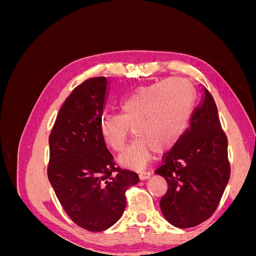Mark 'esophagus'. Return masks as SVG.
<instances>
[{"mask_svg": "<svg viewBox=\"0 0 256 256\" xmlns=\"http://www.w3.org/2000/svg\"><path fill=\"white\" fill-rule=\"evenodd\" d=\"M150 176H152V173H150V172H144V173H141L140 175H138V177H140L141 180H148Z\"/></svg>", "mask_w": 256, "mask_h": 256, "instance_id": "esophagus-1", "label": "esophagus"}]
</instances>
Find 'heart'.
Segmentation results:
<instances>
[{
  "instance_id": "obj_1",
  "label": "heart",
  "mask_w": 256,
  "mask_h": 256,
  "mask_svg": "<svg viewBox=\"0 0 256 256\" xmlns=\"http://www.w3.org/2000/svg\"><path fill=\"white\" fill-rule=\"evenodd\" d=\"M193 90L184 79H168L136 88L122 100L120 115H104L100 134L106 144L120 152L131 128L136 138L118 161L125 168L142 171L152 152H164L180 140L191 118Z\"/></svg>"
}]
</instances>
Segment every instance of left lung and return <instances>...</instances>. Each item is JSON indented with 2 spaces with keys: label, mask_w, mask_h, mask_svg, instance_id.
<instances>
[{
  "label": "left lung",
  "mask_w": 256,
  "mask_h": 256,
  "mask_svg": "<svg viewBox=\"0 0 256 256\" xmlns=\"http://www.w3.org/2000/svg\"><path fill=\"white\" fill-rule=\"evenodd\" d=\"M200 88L203 95L189 127L156 171L168 186L160 200L161 212L178 228L196 226L214 212L230 174L218 109L209 92Z\"/></svg>",
  "instance_id": "8db88e82"
}]
</instances>
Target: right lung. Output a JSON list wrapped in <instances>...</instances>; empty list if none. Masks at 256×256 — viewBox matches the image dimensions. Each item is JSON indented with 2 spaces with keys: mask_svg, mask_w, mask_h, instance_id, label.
<instances>
[{
  "mask_svg": "<svg viewBox=\"0 0 256 256\" xmlns=\"http://www.w3.org/2000/svg\"><path fill=\"white\" fill-rule=\"evenodd\" d=\"M109 92L106 76L76 88L62 106L49 138L50 184L70 219L90 232L118 222L126 207V190L138 182L134 172L115 168L100 134Z\"/></svg>",
  "mask_w": 256,
  "mask_h": 256,
  "instance_id": "right-lung-1",
  "label": "right lung"
}]
</instances>
